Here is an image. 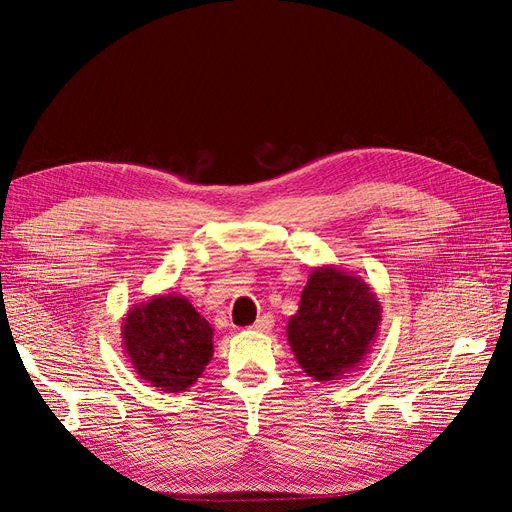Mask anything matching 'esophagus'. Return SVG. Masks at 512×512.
<instances>
[{"label":"esophagus","mask_w":512,"mask_h":512,"mask_svg":"<svg viewBox=\"0 0 512 512\" xmlns=\"http://www.w3.org/2000/svg\"><path fill=\"white\" fill-rule=\"evenodd\" d=\"M273 327V316L271 314H262L258 320L252 324L254 331H269Z\"/></svg>","instance_id":"obj_1"}]
</instances>
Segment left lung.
Wrapping results in <instances>:
<instances>
[{"label":"left lung","mask_w":512,"mask_h":512,"mask_svg":"<svg viewBox=\"0 0 512 512\" xmlns=\"http://www.w3.org/2000/svg\"><path fill=\"white\" fill-rule=\"evenodd\" d=\"M382 305L361 275L335 265L312 269L286 335L294 359L316 382L342 380L376 344Z\"/></svg>","instance_id":"1"}]
</instances>
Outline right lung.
Wrapping results in <instances>:
<instances>
[{
    "mask_svg": "<svg viewBox=\"0 0 512 512\" xmlns=\"http://www.w3.org/2000/svg\"><path fill=\"white\" fill-rule=\"evenodd\" d=\"M121 339L138 378L164 393L188 391L213 356V327L177 292L130 307Z\"/></svg>",
    "mask_w": 512,
    "mask_h": 512,
    "instance_id": "add662e5",
    "label": "right lung"
}]
</instances>
